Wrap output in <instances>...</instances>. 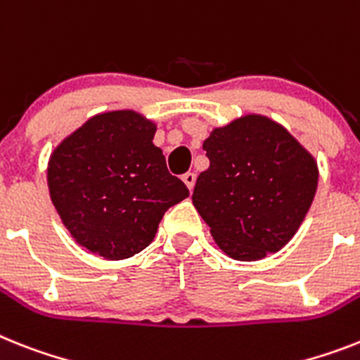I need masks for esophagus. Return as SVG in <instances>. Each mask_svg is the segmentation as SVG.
<instances>
[{"label": "esophagus", "mask_w": 360, "mask_h": 360, "mask_svg": "<svg viewBox=\"0 0 360 360\" xmlns=\"http://www.w3.org/2000/svg\"><path fill=\"white\" fill-rule=\"evenodd\" d=\"M183 181H185V185L188 186V190L194 188V185H195V174H194V172H186V174H183Z\"/></svg>", "instance_id": "34e87169"}]
</instances>
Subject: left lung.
Segmentation results:
<instances>
[{
    "mask_svg": "<svg viewBox=\"0 0 360 360\" xmlns=\"http://www.w3.org/2000/svg\"><path fill=\"white\" fill-rule=\"evenodd\" d=\"M203 150L210 166L192 201L217 247L255 262L289 243L315 198V157L283 126L255 113L214 128Z\"/></svg>",
    "mask_w": 360,
    "mask_h": 360,
    "instance_id": "obj_1",
    "label": "left lung"
}]
</instances>
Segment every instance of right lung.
Here are the masks:
<instances>
[{
  "label": "right lung",
  "mask_w": 360,
  "mask_h": 360,
  "mask_svg": "<svg viewBox=\"0 0 360 360\" xmlns=\"http://www.w3.org/2000/svg\"><path fill=\"white\" fill-rule=\"evenodd\" d=\"M155 129L134 110L108 111L51 153V201L75 241L93 255L131 258L152 243L166 210L188 198L153 144Z\"/></svg>",
  "instance_id": "right-lung-1"
}]
</instances>
